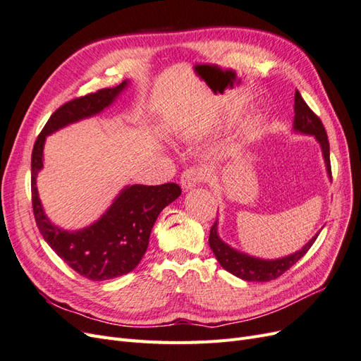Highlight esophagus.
Segmentation results:
<instances>
[{"label":"esophagus","mask_w":361,"mask_h":361,"mask_svg":"<svg viewBox=\"0 0 361 361\" xmlns=\"http://www.w3.org/2000/svg\"><path fill=\"white\" fill-rule=\"evenodd\" d=\"M203 179H204V174H203V171H202L200 169H195V167L188 169V170H185V171L182 173V176H180V187H182L183 191H190V190H192L199 182H202Z\"/></svg>","instance_id":"obj_1"}]
</instances>
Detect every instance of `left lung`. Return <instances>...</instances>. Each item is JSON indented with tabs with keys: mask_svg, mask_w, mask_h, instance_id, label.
Returning <instances> with one entry per match:
<instances>
[{
	"mask_svg": "<svg viewBox=\"0 0 361 361\" xmlns=\"http://www.w3.org/2000/svg\"><path fill=\"white\" fill-rule=\"evenodd\" d=\"M293 133L312 135L319 143V147L322 150V158L325 162L326 176L331 180V166H330V143L329 137H326L325 128L319 117L316 116L307 104L304 102L300 92H295V104H293ZM321 232V231H319ZM319 232L316 233L310 241L301 247V250L295 251L292 255L283 256L279 259H262L251 256L245 251L236 250L232 245L224 243L218 235V220L214 223L211 233H209V247L214 251L216 260L220 262V265L231 272V274L243 279L245 281H271L277 277H280L283 272L288 271L293 264L307 253L313 243L318 238Z\"/></svg>",
	"mask_w": 361,
	"mask_h": 361,
	"instance_id": "1",
	"label": "left lung"
}]
</instances>
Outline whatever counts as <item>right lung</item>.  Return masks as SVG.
<instances>
[{
  "mask_svg": "<svg viewBox=\"0 0 361 361\" xmlns=\"http://www.w3.org/2000/svg\"><path fill=\"white\" fill-rule=\"evenodd\" d=\"M129 84V80H125L111 89H102L61 105L49 117L32 147L31 199L39 231L49 247L73 271L93 281L128 274L140 264L158 215L180 195L179 185H126L94 223L78 231H66L54 224L45 214L36 179L43 169L47 137L64 126L101 114L116 102Z\"/></svg>",
  "mask_w": 361,
  "mask_h": 361,
  "instance_id": "obj_1",
  "label": "right lung"
}]
</instances>
